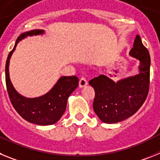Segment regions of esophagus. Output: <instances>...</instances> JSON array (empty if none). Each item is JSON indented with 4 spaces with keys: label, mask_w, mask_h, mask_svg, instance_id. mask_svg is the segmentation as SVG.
<instances>
[{
    "label": "esophagus",
    "mask_w": 160,
    "mask_h": 160,
    "mask_svg": "<svg viewBox=\"0 0 160 160\" xmlns=\"http://www.w3.org/2000/svg\"><path fill=\"white\" fill-rule=\"evenodd\" d=\"M87 84H88V82H87L86 78H82L80 79V81H79V87H81V88L86 87Z\"/></svg>",
    "instance_id": "34e87169"
}]
</instances>
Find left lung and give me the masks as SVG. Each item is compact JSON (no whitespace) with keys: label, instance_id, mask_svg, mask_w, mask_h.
I'll return each instance as SVG.
<instances>
[{"label":"left lung","instance_id":"left-lung-1","mask_svg":"<svg viewBox=\"0 0 160 160\" xmlns=\"http://www.w3.org/2000/svg\"><path fill=\"white\" fill-rule=\"evenodd\" d=\"M130 55L140 62L138 74L117 82L101 74L89 82L95 91L93 102L94 112L106 123H116L131 117L148 97L151 58L138 35L135 37Z\"/></svg>","mask_w":160,"mask_h":160}]
</instances>
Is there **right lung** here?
I'll return each mask as SVG.
<instances>
[{
    "label": "right lung",
    "mask_w": 160,
    "mask_h": 160,
    "mask_svg": "<svg viewBox=\"0 0 160 160\" xmlns=\"http://www.w3.org/2000/svg\"><path fill=\"white\" fill-rule=\"evenodd\" d=\"M42 29H35L25 32L18 37L13 49L9 52L5 64V82L7 92L12 107L26 121L38 125L47 126L57 122L62 116L66 108L67 99L78 86L76 76L62 77L47 94L34 98H27L17 92L9 79L8 64L12 53L19 41L26 36L42 34Z\"/></svg>",
    "instance_id": "obj_1"
}]
</instances>
